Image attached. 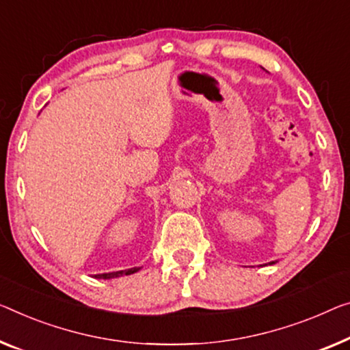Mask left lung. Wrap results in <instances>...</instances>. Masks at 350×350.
<instances>
[{"label":"left lung","mask_w":350,"mask_h":350,"mask_svg":"<svg viewBox=\"0 0 350 350\" xmlns=\"http://www.w3.org/2000/svg\"><path fill=\"white\" fill-rule=\"evenodd\" d=\"M270 264H275V262H270Z\"/></svg>","instance_id":"obj_1"}]
</instances>
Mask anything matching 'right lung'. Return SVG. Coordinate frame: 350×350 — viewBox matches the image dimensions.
I'll return each instance as SVG.
<instances>
[{"instance_id": "obj_1", "label": "right lung", "mask_w": 350, "mask_h": 350, "mask_svg": "<svg viewBox=\"0 0 350 350\" xmlns=\"http://www.w3.org/2000/svg\"><path fill=\"white\" fill-rule=\"evenodd\" d=\"M138 267H133V269H129V270H119V272H111V273H102V275H94L96 278H102V280H109V278H118V276H122V275H132L135 272H138Z\"/></svg>"}]
</instances>
